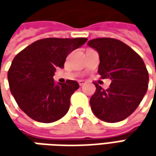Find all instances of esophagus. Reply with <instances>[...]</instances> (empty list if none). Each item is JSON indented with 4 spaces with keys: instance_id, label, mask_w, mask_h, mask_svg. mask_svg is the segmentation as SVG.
<instances>
[{
    "instance_id": "34e87169",
    "label": "esophagus",
    "mask_w": 156,
    "mask_h": 156,
    "mask_svg": "<svg viewBox=\"0 0 156 156\" xmlns=\"http://www.w3.org/2000/svg\"><path fill=\"white\" fill-rule=\"evenodd\" d=\"M79 84H80V86H82V85H84L85 84V81H79Z\"/></svg>"
}]
</instances>
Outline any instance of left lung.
I'll list each match as a JSON object with an SVG mask.
<instances>
[{
    "label": "left lung",
    "instance_id": "8db88e82",
    "mask_svg": "<svg viewBox=\"0 0 156 156\" xmlns=\"http://www.w3.org/2000/svg\"><path fill=\"white\" fill-rule=\"evenodd\" d=\"M98 52V73L110 79L108 89L94 83L90 98L94 115L107 122H118L129 117L141 103L148 85V73L141 57L124 42L113 38H97L87 42Z\"/></svg>",
    "mask_w": 156,
    "mask_h": 156
}]
</instances>
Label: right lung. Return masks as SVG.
<instances>
[{
  "mask_svg": "<svg viewBox=\"0 0 156 156\" xmlns=\"http://www.w3.org/2000/svg\"><path fill=\"white\" fill-rule=\"evenodd\" d=\"M87 38H46L36 41L13 60L8 73L9 87L15 101L27 115L43 123L54 122L69 109L70 97L79 88L78 82L68 80L55 83L57 68Z\"/></svg>",
  "mask_w": 156,
  "mask_h": 156,
  "instance_id": "1",
  "label": "right lung"
}]
</instances>
